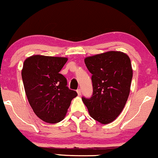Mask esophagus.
I'll return each mask as SVG.
<instances>
[{
    "instance_id": "1",
    "label": "esophagus",
    "mask_w": 158,
    "mask_h": 158,
    "mask_svg": "<svg viewBox=\"0 0 158 158\" xmlns=\"http://www.w3.org/2000/svg\"><path fill=\"white\" fill-rule=\"evenodd\" d=\"M76 92H77L78 95H79V96H80V95H81V90L80 89H77V90H76Z\"/></svg>"
}]
</instances>
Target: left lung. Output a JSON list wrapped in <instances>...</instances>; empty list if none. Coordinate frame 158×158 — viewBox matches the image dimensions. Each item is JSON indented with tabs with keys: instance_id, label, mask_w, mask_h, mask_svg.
I'll return each mask as SVG.
<instances>
[{
	"instance_id": "obj_1",
	"label": "left lung",
	"mask_w": 158,
	"mask_h": 158,
	"mask_svg": "<svg viewBox=\"0 0 158 158\" xmlns=\"http://www.w3.org/2000/svg\"><path fill=\"white\" fill-rule=\"evenodd\" d=\"M92 74L93 95L82 98L92 118L102 124L115 120L122 112L130 94L133 69L127 54L120 51L106 52L85 58Z\"/></svg>"
}]
</instances>
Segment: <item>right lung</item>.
I'll list each match as a JSON object with an SVG mask.
<instances>
[{"instance_id": "right-lung-1", "label": "right lung", "mask_w": 158, "mask_h": 158, "mask_svg": "<svg viewBox=\"0 0 158 158\" xmlns=\"http://www.w3.org/2000/svg\"><path fill=\"white\" fill-rule=\"evenodd\" d=\"M67 60L64 57L34 55L24 61L22 77L26 96L36 115L46 123L63 120L71 101L77 96L59 73Z\"/></svg>"}]
</instances>
